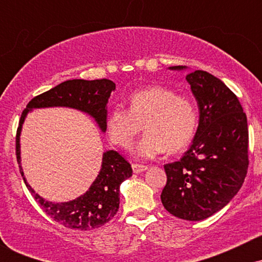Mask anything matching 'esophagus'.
<instances>
[{
    "label": "esophagus",
    "mask_w": 262,
    "mask_h": 262,
    "mask_svg": "<svg viewBox=\"0 0 262 262\" xmlns=\"http://www.w3.org/2000/svg\"><path fill=\"white\" fill-rule=\"evenodd\" d=\"M132 167H133V171L135 173H139V172H143V171L148 170V166H145V165H139V164H133L132 165Z\"/></svg>",
    "instance_id": "esophagus-1"
}]
</instances>
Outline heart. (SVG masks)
<instances>
[{
    "label": "heart",
    "mask_w": 262,
    "mask_h": 262,
    "mask_svg": "<svg viewBox=\"0 0 262 262\" xmlns=\"http://www.w3.org/2000/svg\"><path fill=\"white\" fill-rule=\"evenodd\" d=\"M141 124L146 132L133 148L140 159H152L169 149L176 152L196 134L198 112L194 102L165 86H151L129 98V110L116 107L107 118V134L114 145L127 149Z\"/></svg>",
    "instance_id": "obj_1"
}]
</instances>
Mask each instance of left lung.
Returning <instances> with one entry per match:
<instances>
[{"label": "left lung", "mask_w": 262, "mask_h": 262, "mask_svg": "<svg viewBox=\"0 0 262 262\" xmlns=\"http://www.w3.org/2000/svg\"><path fill=\"white\" fill-rule=\"evenodd\" d=\"M186 80L197 100L200 123L187 151L164 166L167 181L161 202L175 217L197 222L227 206L244 183L249 130L242 104L223 81L202 70Z\"/></svg>", "instance_id": "8db88e82"}]
</instances>
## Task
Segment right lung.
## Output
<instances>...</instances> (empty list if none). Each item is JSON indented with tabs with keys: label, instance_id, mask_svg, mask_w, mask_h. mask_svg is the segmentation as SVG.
Masks as SVG:
<instances>
[{
	"label": "right lung",
	"instance_id": "add662e5",
	"mask_svg": "<svg viewBox=\"0 0 262 262\" xmlns=\"http://www.w3.org/2000/svg\"><path fill=\"white\" fill-rule=\"evenodd\" d=\"M116 83L107 79L68 80L49 91L35 96L22 112L16 135V155L20 175L34 200L54 221L66 228L92 230L108 223L119 208V186L133 173L130 164L119 152L108 150L103 152L100 173L83 194L69 202L54 203L35 193L27 182L20 166L19 137L27 114L33 108L69 107L85 112L95 119L102 132H106L107 103Z\"/></svg>",
	"mask_w": 262,
	"mask_h": 262
}]
</instances>
